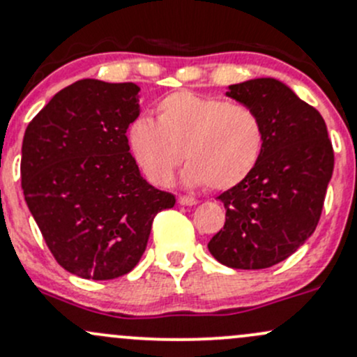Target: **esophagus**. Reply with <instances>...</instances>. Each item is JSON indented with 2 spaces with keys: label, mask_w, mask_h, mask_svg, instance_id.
<instances>
[{
  "label": "esophagus",
  "mask_w": 357,
  "mask_h": 357,
  "mask_svg": "<svg viewBox=\"0 0 357 357\" xmlns=\"http://www.w3.org/2000/svg\"><path fill=\"white\" fill-rule=\"evenodd\" d=\"M178 204L179 205H186V207H191V205H197L198 200H197V198H193V197H185V195H179Z\"/></svg>",
  "instance_id": "obj_1"
}]
</instances>
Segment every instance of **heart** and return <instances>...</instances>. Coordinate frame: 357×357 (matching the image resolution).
Instances as JSON below:
<instances>
[{
    "mask_svg": "<svg viewBox=\"0 0 357 357\" xmlns=\"http://www.w3.org/2000/svg\"><path fill=\"white\" fill-rule=\"evenodd\" d=\"M126 135L131 155L157 186L171 183L185 157L186 185L229 190L251 174L265 145L257 111L186 90L164 97L157 104V121L140 116Z\"/></svg>",
    "mask_w": 357,
    "mask_h": 357,
    "instance_id": "1",
    "label": "heart"
}]
</instances>
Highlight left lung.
Segmentation results:
<instances>
[{"mask_svg":"<svg viewBox=\"0 0 357 357\" xmlns=\"http://www.w3.org/2000/svg\"><path fill=\"white\" fill-rule=\"evenodd\" d=\"M226 96L257 111L265 145L251 174L217 197L226 224L208 251L226 267L268 268L317 229L333 172L332 142L320 112L280 80L253 78L229 85Z\"/></svg>","mask_w":357,"mask_h":357,"instance_id":"left-lung-1","label":"left lung"}]
</instances>
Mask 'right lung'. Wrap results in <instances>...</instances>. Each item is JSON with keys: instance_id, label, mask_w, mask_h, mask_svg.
Wrapping results in <instances>:
<instances>
[{"instance_id": "obj_1", "label": "right lung", "mask_w": 357, "mask_h": 357, "mask_svg": "<svg viewBox=\"0 0 357 357\" xmlns=\"http://www.w3.org/2000/svg\"><path fill=\"white\" fill-rule=\"evenodd\" d=\"M140 87L85 78L29 123L22 144V190L47 248L82 279L131 272L153 217L174 195L142 178L126 130L140 114Z\"/></svg>"}]
</instances>
